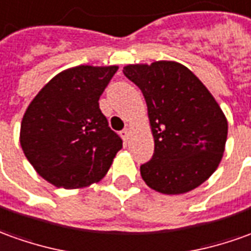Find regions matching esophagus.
Instances as JSON below:
<instances>
[{
  "label": "esophagus",
  "instance_id": "esophagus-1",
  "mask_svg": "<svg viewBox=\"0 0 251 251\" xmlns=\"http://www.w3.org/2000/svg\"><path fill=\"white\" fill-rule=\"evenodd\" d=\"M120 135H122L123 141H124V142H126V143L128 142V139H129V131H128V129H127V128L123 129L122 132H120Z\"/></svg>",
  "mask_w": 251,
  "mask_h": 251
}]
</instances>
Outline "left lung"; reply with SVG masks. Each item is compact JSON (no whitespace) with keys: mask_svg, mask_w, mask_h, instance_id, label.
Returning a JSON list of instances; mask_svg holds the SVG:
<instances>
[{"mask_svg":"<svg viewBox=\"0 0 251 251\" xmlns=\"http://www.w3.org/2000/svg\"><path fill=\"white\" fill-rule=\"evenodd\" d=\"M146 100L154 153L141 165L149 187L162 194L194 190L219 167L228 124L213 96L187 67L175 61L124 67Z\"/></svg>","mask_w":251,"mask_h":251,"instance_id":"left-lung-1","label":"left lung"}]
</instances>
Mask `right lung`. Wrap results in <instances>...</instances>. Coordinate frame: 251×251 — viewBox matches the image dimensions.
Listing matches in <instances>:
<instances>
[{
  "label": "right lung",
  "mask_w": 251,
  "mask_h": 251,
  "mask_svg": "<svg viewBox=\"0 0 251 251\" xmlns=\"http://www.w3.org/2000/svg\"><path fill=\"white\" fill-rule=\"evenodd\" d=\"M116 71V65L63 71L25 110L22 149L36 172L56 187L100 181L122 149V138L110 129L98 103Z\"/></svg>",
  "instance_id": "obj_1"
}]
</instances>
